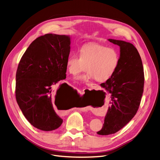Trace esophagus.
<instances>
[{
    "instance_id": "34e87169",
    "label": "esophagus",
    "mask_w": 160,
    "mask_h": 160,
    "mask_svg": "<svg viewBox=\"0 0 160 160\" xmlns=\"http://www.w3.org/2000/svg\"><path fill=\"white\" fill-rule=\"evenodd\" d=\"M95 85H96V84H93V83H88L87 84V86L89 87H94Z\"/></svg>"
}]
</instances>
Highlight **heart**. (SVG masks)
<instances>
[{"instance_id":"heart-1","label":"heart","mask_w":160,"mask_h":160,"mask_svg":"<svg viewBox=\"0 0 160 160\" xmlns=\"http://www.w3.org/2000/svg\"><path fill=\"white\" fill-rule=\"evenodd\" d=\"M119 61V55L116 50L107 46L92 44L83 46L80 55L72 53L67 58L66 67L68 72L76 75L85 70L88 72L79 76L76 79L87 81L94 79L98 82H105L116 72Z\"/></svg>"}]
</instances>
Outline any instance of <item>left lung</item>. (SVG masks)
Returning <instances> with one entry per match:
<instances>
[{"instance_id": "1", "label": "left lung", "mask_w": 160, "mask_h": 160, "mask_svg": "<svg viewBox=\"0 0 160 160\" xmlns=\"http://www.w3.org/2000/svg\"><path fill=\"white\" fill-rule=\"evenodd\" d=\"M120 48L119 61L112 76L101 84L111 94L102 129L97 134L109 135L123 128L136 115L139 108L144 87V72L140 55L130 42L108 39Z\"/></svg>"}]
</instances>
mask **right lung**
<instances>
[{"mask_svg": "<svg viewBox=\"0 0 160 160\" xmlns=\"http://www.w3.org/2000/svg\"><path fill=\"white\" fill-rule=\"evenodd\" d=\"M70 52L69 35L48 33L30 44L18 64L15 88L17 104L30 123L39 130H53L62 123L53 104L56 105L63 98L68 85L63 83L55 92L52 88L66 79V61Z\"/></svg>", "mask_w": 160, "mask_h": 160, "instance_id": "right-lung-1", "label": "right lung"}]
</instances>
